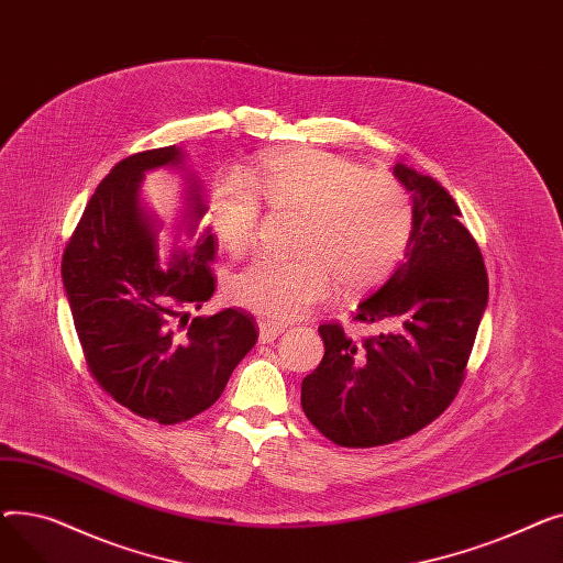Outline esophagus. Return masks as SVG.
<instances>
[{
  "mask_svg": "<svg viewBox=\"0 0 563 563\" xmlns=\"http://www.w3.org/2000/svg\"><path fill=\"white\" fill-rule=\"evenodd\" d=\"M260 329V340L262 342H274L280 333H285V323H278V321H260L257 323Z\"/></svg>",
  "mask_w": 563,
  "mask_h": 563,
  "instance_id": "esophagus-1",
  "label": "esophagus"
}]
</instances>
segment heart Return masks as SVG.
<instances>
[{
    "mask_svg": "<svg viewBox=\"0 0 563 563\" xmlns=\"http://www.w3.org/2000/svg\"><path fill=\"white\" fill-rule=\"evenodd\" d=\"M246 187L214 189L212 225L223 249L244 253L257 236V196L301 212L299 255H257L228 280L232 303L272 319H297L331 297L335 283L367 289L404 260L416 210L401 183L314 147L264 155L246 170Z\"/></svg>",
    "mask_w": 563,
    "mask_h": 563,
    "instance_id": "1",
    "label": "heart"
}]
</instances>
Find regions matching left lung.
<instances>
[{
	"label": "left lung",
	"instance_id": "1",
	"mask_svg": "<svg viewBox=\"0 0 563 563\" xmlns=\"http://www.w3.org/2000/svg\"><path fill=\"white\" fill-rule=\"evenodd\" d=\"M410 191L416 230L404 262L353 319L386 321L388 333L356 344L340 323H323V358L301 383L308 420L342 448H376L424 429L465 376L488 276L461 210L433 177L395 164Z\"/></svg>",
	"mask_w": 563,
	"mask_h": 563
}]
</instances>
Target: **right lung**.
<instances>
[{
	"instance_id": "add662e5",
	"label": "right lung",
	"mask_w": 563,
	"mask_h": 563,
	"mask_svg": "<svg viewBox=\"0 0 563 563\" xmlns=\"http://www.w3.org/2000/svg\"><path fill=\"white\" fill-rule=\"evenodd\" d=\"M157 167L183 169L186 177L166 265L156 244L161 224L137 194L144 173ZM205 212L183 147L132 155L98 185L62 262L77 338L98 386L134 416L159 424L185 422L210 408L257 342L249 312L225 308L191 317L217 289L210 269L214 232H198Z\"/></svg>"
}]
</instances>
